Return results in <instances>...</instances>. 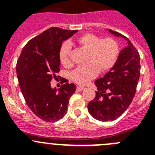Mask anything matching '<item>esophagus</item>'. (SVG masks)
<instances>
[{
    "instance_id": "1",
    "label": "esophagus",
    "mask_w": 155,
    "mask_h": 155,
    "mask_svg": "<svg viewBox=\"0 0 155 155\" xmlns=\"http://www.w3.org/2000/svg\"><path fill=\"white\" fill-rule=\"evenodd\" d=\"M85 87H82V86H77V90L79 91H82L83 90H85Z\"/></svg>"
}]
</instances>
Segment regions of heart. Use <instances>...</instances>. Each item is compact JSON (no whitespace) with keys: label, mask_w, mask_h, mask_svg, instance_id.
Listing matches in <instances>:
<instances>
[{"label":"heart","mask_w":155,"mask_h":155,"mask_svg":"<svg viewBox=\"0 0 155 155\" xmlns=\"http://www.w3.org/2000/svg\"><path fill=\"white\" fill-rule=\"evenodd\" d=\"M82 47L89 50L85 66L78 67L70 74L71 79L79 85H86L97 77L99 71L106 73L114 67L118 60L119 48L116 40L112 37L101 38L96 34L86 33L76 39ZM71 46L69 42L62 43L59 51V60L65 68H70L73 63L70 59Z\"/></svg>","instance_id":"obj_1"}]
</instances>
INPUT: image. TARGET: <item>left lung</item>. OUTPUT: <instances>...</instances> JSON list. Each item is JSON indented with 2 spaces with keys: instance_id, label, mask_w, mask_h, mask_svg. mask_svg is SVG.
Segmentation results:
<instances>
[{
  "instance_id": "obj_1",
  "label": "left lung",
  "mask_w": 155,
  "mask_h": 155,
  "mask_svg": "<svg viewBox=\"0 0 155 155\" xmlns=\"http://www.w3.org/2000/svg\"><path fill=\"white\" fill-rule=\"evenodd\" d=\"M117 37L128 42V46L120 52L114 67L104 77L95 81L98 91L87 105L91 115L98 121H114L130 105L140 79V54L129 39L117 31L109 29Z\"/></svg>"
}]
</instances>
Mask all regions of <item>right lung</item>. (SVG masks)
<instances>
[{"label": "right lung", "instance_id": "obj_1", "mask_svg": "<svg viewBox=\"0 0 155 155\" xmlns=\"http://www.w3.org/2000/svg\"><path fill=\"white\" fill-rule=\"evenodd\" d=\"M76 32L77 30L50 28L28 42L17 61V77L25 101L31 110L46 122H54L64 116L69 99L76 90V85L68 82L58 90L51 88L50 84L60 71L62 42Z\"/></svg>", "mask_w": 155, "mask_h": 155}]
</instances>
